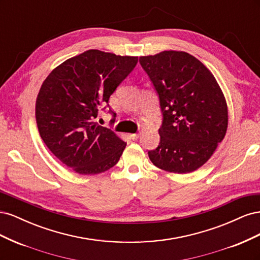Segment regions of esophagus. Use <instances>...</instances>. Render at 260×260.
<instances>
[{"label": "esophagus", "instance_id": "esophagus-1", "mask_svg": "<svg viewBox=\"0 0 260 260\" xmlns=\"http://www.w3.org/2000/svg\"><path fill=\"white\" fill-rule=\"evenodd\" d=\"M139 137H140V133H131V135H129V138L132 140H138Z\"/></svg>", "mask_w": 260, "mask_h": 260}]
</instances>
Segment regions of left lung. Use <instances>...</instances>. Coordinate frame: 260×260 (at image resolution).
<instances>
[{
	"label": "left lung",
	"mask_w": 260,
	"mask_h": 260,
	"mask_svg": "<svg viewBox=\"0 0 260 260\" xmlns=\"http://www.w3.org/2000/svg\"><path fill=\"white\" fill-rule=\"evenodd\" d=\"M159 100L160 141L148 151L162 170L187 174L203 166L223 140L228 108L221 89L204 64L185 52L141 56Z\"/></svg>",
	"instance_id": "8db88e82"
}]
</instances>
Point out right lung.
Instances as JSON below:
<instances>
[{"instance_id": "right-lung-1", "label": "right lung", "mask_w": 260, "mask_h": 260, "mask_svg": "<svg viewBox=\"0 0 260 260\" xmlns=\"http://www.w3.org/2000/svg\"><path fill=\"white\" fill-rule=\"evenodd\" d=\"M137 62L135 56L89 50L65 60L44 80L36 103L38 129L68 168L96 175L119 160L125 142L96 119Z\"/></svg>"}]
</instances>
